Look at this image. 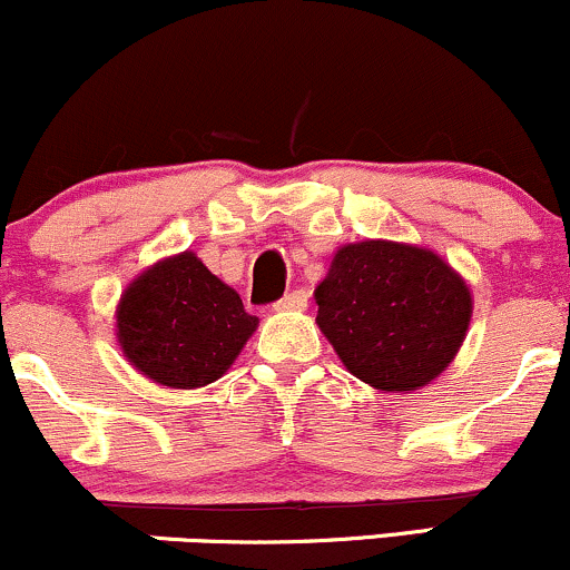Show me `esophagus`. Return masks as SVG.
Segmentation results:
<instances>
[{"label": "esophagus", "mask_w": 570, "mask_h": 570, "mask_svg": "<svg viewBox=\"0 0 570 570\" xmlns=\"http://www.w3.org/2000/svg\"><path fill=\"white\" fill-rule=\"evenodd\" d=\"M306 304H309V296H306V291H291V293H285V296L279 298L277 304H274V309H277V312H296V309H306Z\"/></svg>", "instance_id": "obj_1"}]
</instances>
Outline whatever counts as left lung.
<instances>
[{
    "mask_svg": "<svg viewBox=\"0 0 570 570\" xmlns=\"http://www.w3.org/2000/svg\"><path fill=\"white\" fill-rule=\"evenodd\" d=\"M317 325L357 380L417 390L450 366L471 320V293L436 253L357 242L317 285Z\"/></svg>",
    "mask_w": 570,
    "mask_h": 570,
    "instance_id": "left-lung-1",
    "label": "left lung"
}]
</instances>
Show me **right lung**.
<instances>
[{
  "instance_id": "right-lung-1",
  "label": "right lung",
  "mask_w": 570,
  "mask_h": 570,
  "mask_svg": "<svg viewBox=\"0 0 570 570\" xmlns=\"http://www.w3.org/2000/svg\"><path fill=\"white\" fill-rule=\"evenodd\" d=\"M258 317L194 253L147 268L118 304L124 355L166 387H202L234 363Z\"/></svg>"
}]
</instances>
